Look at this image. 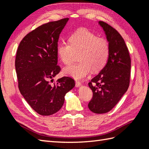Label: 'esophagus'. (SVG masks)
<instances>
[{
    "label": "esophagus",
    "instance_id": "esophagus-1",
    "mask_svg": "<svg viewBox=\"0 0 149 149\" xmlns=\"http://www.w3.org/2000/svg\"><path fill=\"white\" fill-rule=\"evenodd\" d=\"M81 86V82L79 81H75V86L77 88V87H79Z\"/></svg>",
    "mask_w": 149,
    "mask_h": 149
}]
</instances>
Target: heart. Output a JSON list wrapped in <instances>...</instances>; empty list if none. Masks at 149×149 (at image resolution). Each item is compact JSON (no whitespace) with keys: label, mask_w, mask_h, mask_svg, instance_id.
<instances>
[{"label":"heart","mask_w":149,"mask_h":149,"mask_svg":"<svg viewBox=\"0 0 149 149\" xmlns=\"http://www.w3.org/2000/svg\"><path fill=\"white\" fill-rule=\"evenodd\" d=\"M68 41L58 43L57 54L64 64L67 65L72 61L74 52L81 50L78 57L80 62L64 68V74L81 79L91 70L99 72L105 66L109 56V46L106 40L98 38L90 31L81 28L73 33Z\"/></svg>","instance_id":"heart-1"}]
</instances>
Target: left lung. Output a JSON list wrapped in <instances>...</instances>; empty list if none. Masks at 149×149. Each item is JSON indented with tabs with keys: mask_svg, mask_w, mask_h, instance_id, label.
<instances>
[{
	"mask_svg": "<svg viewBox=\"0 0 149 149\" xmlns=\"http://www.w3.org/2000/svg\"><path fill=\"white\" fill-rule=\"evenodd\" d=\"M109 46V56L105 66L91 79L88 86L93 97L88 108L94 113L109 112L119 102L130 81L131 58L124 40L118 31L99 21Z\"/></svg>",
	"mask_w": 149,
	"mask_h": 149,
	"instance_id": "obj_1",
	"label": "left lung"
}]
</instances>
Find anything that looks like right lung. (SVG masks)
Here are the masks:
<instances>
[{
  "label": "right lung",
  "instance_id": "right-lung-1",
  "mask_svg": "<svg viewBox=\"0 0 149 149\" xmlns=\"http://www.w3.org/2000/svg\"><path fill=\"white\" fill-rule=\"evenodd\" d=\"M69 18L50 22L37 27L22 40L17 52L15 69L18 88L30 106L43 116L58 112L65 96L75 86L69 77L51 84L61 68L58 65L56 46Z\"/></svg>",
  "mask_w": 149,
  "mask_h": 149
}]
</instances>
